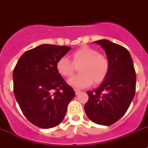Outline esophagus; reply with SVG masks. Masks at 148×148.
Here are the masks:
<instances>
[{
  "label": "esophagus",
  "instance_id": "obj_1",
  "mask_svg": "<svg viewBox=\"0 0 148 148\" xmlns=\"http://www.w3.org/2000/svg\"><path fill=\"white\" fill-rule=\"evenodd\" d=\"M74 92H75L76 95H78V94H79V93L81 92V91H80V90H78V89L75 88V89H74Z\"/></svg>",
  "mask_w": 148,
  "mask_h": 148
}]
</instances>
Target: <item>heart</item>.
I'll return each instance as SVG.
<instances>
[{"label": "heart", "mask_w": 148, "mask_h": 148, "mask_svg": "<svg viewBox=\"0 0 148 148\" xmlns=\"http://www.w3.org/2000/svg\"><path fill=\"white\" fill-rule=\"evenodd\" d=\"M71 61L65 57L56 62V69L60 75L70 77L74 72V66H79L78 75L68 81L70 86L82 88L90 86L93 81L99 84L106 79L109 71V62L106 57L91 47L83 46L71 53Z\"/></svg>", "instance_id": "b5f03b06"}]
</instances>
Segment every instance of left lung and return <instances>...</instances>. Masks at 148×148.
<instances>
[{
	"label": "left lung",
	"instance_id": "obj_1",
	"mask_svg": "<svg viewBox=\"0 0 148 148\" xmlns=\"http://www.w3.org/2000/svg\"><path fill=\"white\" fill-rule=\"evenodd\" d=\"M94 42L105 50L109 62L107 77L100 86L88 90L85 112L90 120L110 125L125 114L136 91V72L130 53L125 48L108 40Z\"/></svg>",
	"mask_w": 148,
	"mask_h": 148
}]
</instances>
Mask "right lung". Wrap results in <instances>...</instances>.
Masks as SVG:
<instances>
[{"mask_svg":"<svg viewBox=\"0 0 148 148\" xmlns=\"http://www.w3.org/2000/svg\"><path fill=\"white\" fill-rule=\"evenodd\" d=\"M71 49L42 44L26 51L13 71L14 94L28 120L41 128L58 125L75 93L56 69V62Z\"/></svg>","mask_w":148,"mask_h":148,"instance_id":"1","label":"right lung"}]
</instances>
